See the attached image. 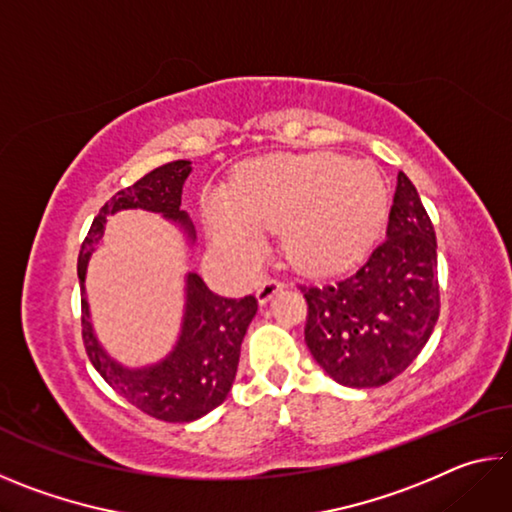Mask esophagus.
<instances>
[{"label":"esophagus","instance_id":"obj_1","mask_svg":"<svg viewBox=\"0 0 512 512\" xmlns=\"http://www.w3.org/2000/svg\"><path fill=\"white\" fill-rule=\"evenodd\" d=\"M282 287L284 284L280 280H275V277H266V280L257 287V300L262 302V305H266V302L271 300Z\"/></svg>","mask_w":512,"mask_h":512}]
</instances>
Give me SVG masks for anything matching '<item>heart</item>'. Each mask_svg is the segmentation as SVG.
I'll use <instances>...</instances> for the list:
<instances>
[{
	"mask_svg": "<svg viewBox=\"0 0 512 512\" xmlns=\"http://www.w3.org/2000/svg\"><path fill=\"white\" fill-rule=\"evenodd\" d=\"M388 216V189L375 164L334 153L275 155L244 171L230 201L205 205L210 235L239 266H255L264 230L284 228V250L309 273L361 262Z\"/></svg>",
	"mask_w": 512,
	"mask_h": 512,
	"instance_id": "heart-1",
	"label": "heart"
}]
</instances>
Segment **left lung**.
I'll return each mask as SVG.
<instances>
[{"mask_svg":"<svg viewBox=\"0 0 512 512\" xmlns=\"http://www.w3.org/2000/svg\"><path fill=\"white\" fill-rule=\"evenodd\" d=\"M436 232L418 189L397 173L386 239L345 280L300 287L305 343L329 377L377 388L411 366L440 314Z\"/></svg>","mask_w":512,"mask_h":512,"instance_id":"left-lung-1","label":"left lung"}]
</instances>
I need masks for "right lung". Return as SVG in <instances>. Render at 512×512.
<instances>
[{"mask_svg":"<svg viewBox=\"0 0 512 512\" xmlns=\"http://www.w3.org/2000/svg\"><path fill=\"white\" fill-rule=\"evenodd\" d=\"M189 173H192L189 160L167 162L146 173L135 185L121 189L94 216L79 253L83 343L92 366L121 397H126L151 418L164 422L198 420L228 397L237 375L241 341H244L250 320L257 314V298H221L207 289V284L196 273H189L185 316L176 348L153 366L126 368L110 359V354L94 336L83 282L90 255L103 237L108 214L142 207L178 223L189 241L196 239L194 223L189 221L187 212L180 210V196H183V185Z\"/></svg>","mask_w":512,"mask_h":512,"instance_id":"add662e5","label":"right lung"}]
</instances>
